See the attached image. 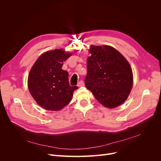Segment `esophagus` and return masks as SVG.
Segmentation results:
<instances>
[{
  "label": "esophagus",
  "instance_id": "esophagus-1",
  "mask_svg": "<svg viewBox=\"0 0 161 161\" xmlns=\"http://www.w3.org/2000/svg\"><path fill=\"white\" fill-rule=\"evenodd\" d=\"M84 86V81H83L81 80V81H80L78 82V87H82V86Z\"/></svg>",
  "mask_w": 161,
  "mask_h": 161
}]
</instances>
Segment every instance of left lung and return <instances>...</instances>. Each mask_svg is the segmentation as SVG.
<instances>
[{"label":"left lung","instance_id":"obj_1","mask_svg":"<svg viewBox=\"0 0 161 161\" xmlns=\"http://www.w3.org/2000/svg\"><path fill=\"white\" fill-rule=\"evenodd\" d=\"M87 59L86 87L98 102L108 108L123 104L129 95L133 84L131 67L115 48L91 46Z\"/></svg>","mask_w":161,"mask_h":161}]
</instances>
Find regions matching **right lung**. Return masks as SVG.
<instances>
[{"label": "right lung", "mask_w": 161, "mask_h": 161, "mask_svg": "<svg viewBox=\"0 0 161 161\" xmlns=\"http://www.w3.org/2000/svg\"><path fill=\"white\" fill-rule=\"evenodd\" d=\"M72 55L62 49L42 54L32 66L28 87L37 104L47 110L58 111L69 104L78 87L70 86L69 74L62 69L63 62Z\"/></svg>", "instance_id": "right-lung-1"}]
</instances>
